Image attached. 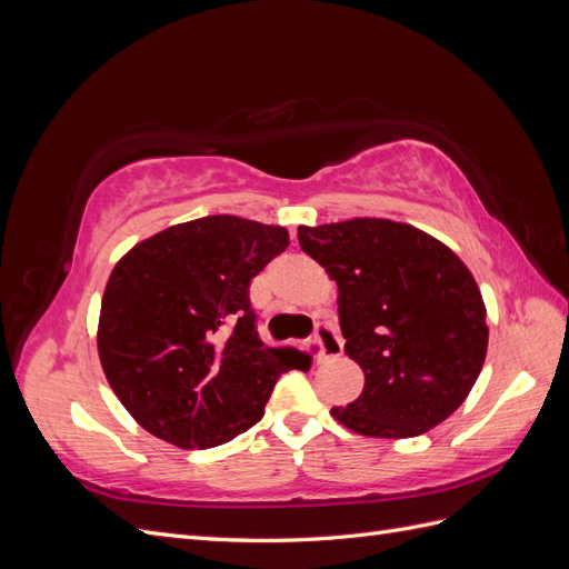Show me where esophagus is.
Wrapping results in <instances>:
<instances>
[{
    "label": "esophagus",
    "mask_w": 569,
    "mask_h": 569,
    "mask_svg": "<svg viewBox=\"0 0 569 569\" xmlns=\"http://www.w3.org/2000/svg\"><path fill=\"white\" fill-rule=\"evenodd\" d=\"M316 343H318V360L339 358L343 351V341L337 332V327H332L330 322H318Z\"/></svg>",
    "instance_id": "34e87169"
}]
</instances>
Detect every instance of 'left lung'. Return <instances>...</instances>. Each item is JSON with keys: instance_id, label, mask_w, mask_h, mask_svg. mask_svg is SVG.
I'll return each instance as SVG.
<instances>
[{"instance_id": "1", "label": "left lung", "mask_w": 569, "mask_h": 569, "mask_svg": "<svg viewBox=\"0 0 569 569\" xmlns=\"http://www.w3.org/2000/svg\"><path fill=\"white\" fill-rule=\"evenodd\" d=\"M301 251L339 287L343 351L366 387L335 420L363 437L406 439L468 399L489 347L487 308L460 258L406 222L353 218L299 228Z\"/></svg>"}]
</instances>
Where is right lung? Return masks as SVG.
<instances>
[{"label":"right lung","mask_w":569,"mask_h":569,"mask_svg":"<svg viewBox=\"0 0 569 569\" xmlns=\"http://www.w3.org/2000/svg\"><path fill=\"white\" fill-rule=\"evenodd\" d=\"M289 247L280 226L206 216L166 228L116 263L97 349L107 380L147 432L213 449L263 418L280 375L308 368L258 337L249 284Z\"/></svg>","instance_id":"1"}]
</instances>
